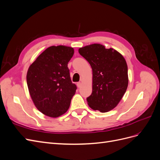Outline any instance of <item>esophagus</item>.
I'll list each match as a JSON object with an SVG mask.
<instances>
[{"label":"esophagus","mask_w":160,"mask_h":160,"mask_svg":"<svg viewBox=\"0 0 160 160\" xmlns=\"http://www.w3.org/2000/svg\"><path fill=\"white\" fill-rule=\"evenodd\" d=\"M77 87H78L79 88H80L81 87V82H78V83H77Z\"/></svg>","instance_id":"obj_1"}]
</instances>
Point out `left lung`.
<instances>
[{
  "mask_svg": "<svg viewBox=\"0 0 160 160\" xmlns=\"http://www.w3.org/2000/svg\"><path fill=\"white\" fill-rule=\"evenodd\" d=\"M79 52L93 71L92 93L87 98L89 106L101 113L113 109L128 86L126 61L118 51L98 43L79 48Z\"/></svg>",
  "mask_w": 160,
  "mask_h": 160,
  "instance_id": "1",
  "label": "left lung"
}]
</instances>
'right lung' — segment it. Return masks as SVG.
<instances>
[{
    "instance_id": "right-lung-1",
    "label": "right lung",
    "mask_w": 160,
    "mask_h": 160,
    "mask_svg": "<svg viewBox=\"0 0 160 160\" xmlns=\"http://www.w3.org/2000/svg\"><path fill=\"white\" fill-rule=\"evenodd\" d=\"M73 48L48 47L28 67L27 83L37 109L48 117L57 118L69 109L77 87L71 82L67 64Z\"/></svg>"
}]
</instances>
